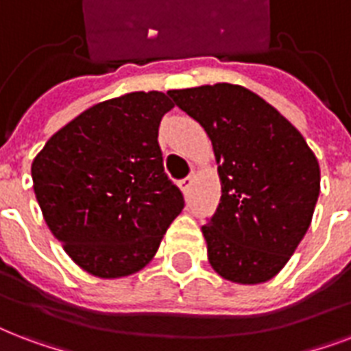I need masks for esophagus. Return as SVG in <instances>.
<instances>
[{
	"mask_svg": "<svg viewBox=\"0 0 351 351\" xmlns=\"http://www.w3.org/2000/svg\"><path fill=\"white\" fill-rule=\"evenodd\" d=\"M193 186V176H186L184 180H180V189L184 191V195H189V189Z\"/></svg>",
	"mask_w": 351,
	"mask_h": 351,
	"instance_id": "1",
	"label": "esophagus"
}]
</instances>
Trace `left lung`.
I'll list each match as a JSON object with an SVG mask.
<instances>
[{"label": "left lung", "mask_w": 351, "mask_h": 351, "mask_svg": "<svg viewBox=\"0 0 351 351\" xmlns=\"http://www.w3.org/2000/svg\"><path fill=\"white\" fill-rule=\"evenodd\" d=\"M167 93L213 145L221 202L202 226L211 269L241 285L269 282L311 224L320 193L317 156L274 106L239 84Z\"/></svg>", "instance_id": "8db88e82"}]
</instances>
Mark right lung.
<instances>
[{
    "label": "right lung",
    "mask_w": 351,
    "mask_h": 351,
    "mask_svg": "<svg viewBox=\"0 0 351 351\" xmlns=\"http://www.w3.org/2000/svg\"><path fill=\"white\" fill-rule=\"evenodd\" d=\"M173 106L162 92L93 104L53 134L33 160L45 224L92 276L114 280L141 271L184 208L158 145L160 121Z\"/></svg>",
    "instance_id": "obj_1"
}]
</instances>
